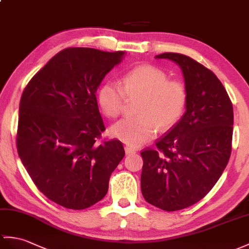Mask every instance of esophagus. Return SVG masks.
I'll list each match as a JSON object with an SVG mask.
<instances>
[{
    "label": "esophagus",
    "mask_w": 249,
    "mask_h": 249,
    "mask_svg": "<svg viewBox=\"0 0 249 249\" xmlns=\"http://www.w3.org/2000/svg\"><path fill=\"white\" fill-rule=\"evenodd\" d=\"M125 153H126L127 155H132V154H136V149L131 148L130 146H126V147H125Z\"/></svg>",
    "instance_id": "esophagus-1"
}]
</instances>
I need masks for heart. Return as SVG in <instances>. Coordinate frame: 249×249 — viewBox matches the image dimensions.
Segmentation results:
<instances>
[{
  "label": "heart",
  "instance_id": "obj_1",
  "mask_svg": "<svg viewBox=\"0 0 249 249\" xmlns=\"http://www.w3.org/2000/svg\"><path fill=\"white\" fill-rule=\"evenodd\" d=\"M141 97L137 117L125 118L113 124V138L131 147H138L153 139L161 129L174 126L184 112L188 103L187 87L180 80L169 79L161 69L152 65L138 66L127 72L122 86L104 83L97 91V101L103 112L110 118L122 113L127 98Z\"/></svg>",
  "mask_w": 249,
  "mask_h": 249
}]
</instances>
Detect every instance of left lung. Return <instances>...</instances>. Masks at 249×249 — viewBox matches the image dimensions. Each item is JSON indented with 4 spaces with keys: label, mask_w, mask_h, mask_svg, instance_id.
<instances>
[{
    "label": "left lung",
    "mask_w": 249,
    "mask_h": 249,
    "mask_svg": "<svg viewBox=\"0 0 249 249\" xmlns=\"http://www.w3.org/2000/svg\"><path fill=\"white\" fill-rule=\"evenodd\" d=\"M180 67L188 90L186 112L156 148L141 153V191L165 211L192 206L209 193L226 167L232 142L233 109L216 75L191 57L163 53Z\"/></svg>",
    "instance_id": "1"
}]
</instances>
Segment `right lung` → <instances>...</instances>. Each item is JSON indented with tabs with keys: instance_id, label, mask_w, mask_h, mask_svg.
<instances>
[{
	"instance_id": "right-lung-1",
	"label": "right lung",
	"mask_w": 249,
	"mask_h": 249,
	"mask_svg": "<svg viewBox=\"0 0 249 249\" xmlns=\"http://www.w3.org/2000/svg\"><path fill=\"white\" fill-rule=\"evenodd\" d=\"M125 52L60 51L23 91L17 148L40 192L68 209L100 201L125 151L119 140L97 143L105 126L95 92Z\"/></svg>"
}]
</instances>
